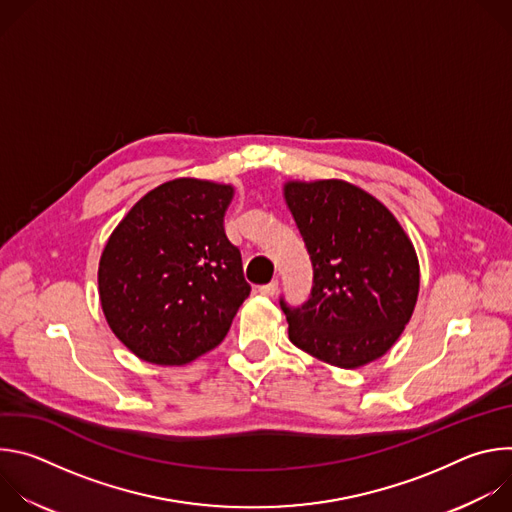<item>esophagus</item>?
<instances>
[{
	"label": "esophagus",
	"instance_id": "obj_1",
	"mask_svg": "<svg viewBox=\"0 0 512 512\" xmlns=\"http://www.w3.org/2000/svg\"><path fill=\"white\" fill-rule=\"evenodd\" d=\"M277 281H269V283H265V285H261L259 287V294L261 296H267V298H271V296H275L277 294Z\"/></svg>",
	"mask_w": 512,
	"mask_h": 512
}]
</instances>
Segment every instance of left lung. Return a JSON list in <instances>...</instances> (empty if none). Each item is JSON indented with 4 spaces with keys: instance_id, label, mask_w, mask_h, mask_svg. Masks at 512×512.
<instances>
[{
    "instance_id": "1",
    "label": "left lung",
    "mask_w": 512,
    "mask_h": 512,
    "mask_svg": "<svg viewBox=\"0 0 512 512\" xmlns=\"http://www.w3.org/2000/svg\"><path fill=\"white\" fill-rule=\"evenodd\" d=\"M283 196L314 267L310 300L279 302L289 340L338 369L381 358L417 304L411 239L383 202L350 182L289 180Z\"/></svg>"
}]
</instances>
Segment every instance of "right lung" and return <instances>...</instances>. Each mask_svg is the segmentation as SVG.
Returning <instances> with one entry per match:
<instances>
[{"label": "right lung", "instance_id": "right-lung-1", "mask_svg": "<svg viewBox=\"0 0 512 512\" xmlns=\"http://www.w3.org/2000/svg\"><path fill=\"white\" fill-rule=\"evenodd\" d=\"M231 184L178 178L123 216L99 261V300L113 334L141 360L182 367L221 344L247 300L227 239Z\"/></svg>", "mask_w": 512, "mask_h": 512}]
</instances>
